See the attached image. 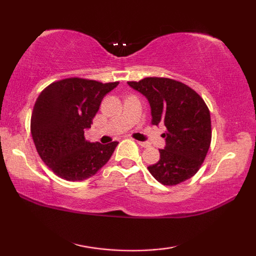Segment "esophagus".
Masks as SVG:
<instances>
[{
	"label": "esophagus",
	"mask_w": 256,
	"mask_h": 256,
	"mask_svg": "<svg viewBox=\"0 0 256 256\" xmlns=\"http://www.w3.org/2000/svg\"><path fill=\"white\" fill-rule=\"evenodd\" d=\"M136 142H138V146H144V148H146V146H148V144H146V142H141V141H136Z\"/></svg>",
	"instance_id": "obj_1"
}]
</instances>
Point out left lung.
<instances>
[{"label": "left lung", "mask_w": 256, "mask_h": 256, "mask_svg": "<svg viewBox=\"0 0 256 256\" xmlns=\"http://www.w3.org/2000/svg\"><path fill=\"white\" fill-rule=\"evenodd\" d=\"M128 84L149 102L152 124L167 131L160 159L148 167L164 185H177L196 174L211 142V118L206 102L184 84L166 78H146Z\"/></svg>", "instance_id": "1"}]
</instances>
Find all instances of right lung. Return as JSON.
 Returning <instances> with one entry per match:
<instances>
[{"label": "right lung", "instance_id": "right-lung-1", "mask_svg": "<svg viewBox=\"0 0 256 256\" xmlns=\"http://www.w3.org/2000/svg\"><path fill=\"white\" fill-rule=\"evenodd\" d=\"M118 86L71 78L54 82L38 96L30 124L32 140L42 162L60 178L84 180L112 157L118 141L89 142L84 132L102 98Z\"/></svg>", "mask_w": 256, "mask_h": 256}]
</instances>
